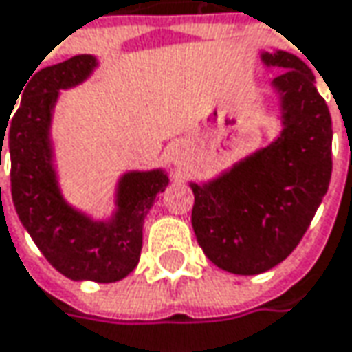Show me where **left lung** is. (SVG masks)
Here are the masks:
<instances>
[{
  "label": "left lung",
  "instance_id": "1",
  "mask_svg": "<svg viewBox=\"0 0 352 352\" xmlns=\"http://www.w3.org/2000/svg\"><path fill=\"white\" fill-rule=\"evenodd\" d=\"M280 69V135L195 195L192 230L206 258L230 274L256 276L283 262L314 221L331 181L333 126L311 69L285 51L262 53Z\"/></svg>",
  "mask_w": 352,
  "mask_h": 352
}]
</instances>
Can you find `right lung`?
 <instances>
[{"mask_svg":"<svg viewBox=\"0 0 352 352\" xmlns=\"http://www.w3.org/2000/svg\"><path fill=\"white\" fill-rule=\"evenodd\" d=\"M96 67V56L76 54L38 70L25 88L9 128L0 126V165L6 142L17 217L51 266L74 282L112 283L138 266L144 221L155 197L169 185V177L163 169L124 173L116 187V210L108 221H94L65 201L53 163L54 104L60 90L85 82Z\"/></svg>","mask_w":352,"mask_h":352,"instance_id":"obj_1","label":"right lung"}]
</instances>
